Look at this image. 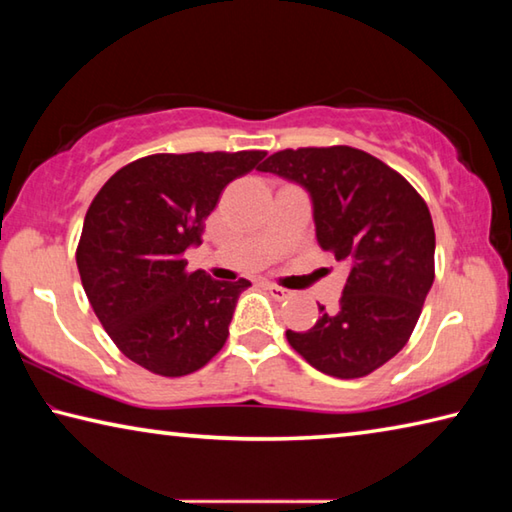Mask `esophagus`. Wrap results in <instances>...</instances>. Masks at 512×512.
I'll return each instance as SVG.
<instances>
[{
	"mask_svg": "<svg viewBox=\"0 0 512 512\" xmlns=\"http://www.w3.org/2000/svg\"><path fill=\"white\" fill-rule=\"evenodd\" d=\"M266 289L271 291V296H273V298H277V300H287V298H291V296H293V293H291L289 289L277 287V284H271V282H266Z\"/></svg>",
	"mask_w": 512,
	"mask_h": 512,
	"instance_id": "34e87169",
	"label": "esophagus"
}]
</instances>
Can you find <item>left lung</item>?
<instances>
[{"mask_svg":"<svg viewBox=\"0 0 512 512\" xmlns=\"http://www.w3.org/2000/svg\"><path fill=\"white\" fill-rule=\"evenodd\" d=\"M259 171L307 189L320 248L350 268L339 311L318 305L314 327L287 329L289 345L329 377L370 375L409 341L433 284L427 203L395 169L352 146L284 149Z\"/></svg>","mask_w":512,"mask_h":512,"instance_id":"obj_1","label":"left lung"}]
</instances>
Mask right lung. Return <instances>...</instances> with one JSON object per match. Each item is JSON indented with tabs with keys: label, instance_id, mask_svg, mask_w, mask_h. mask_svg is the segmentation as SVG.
I'll return each instance as SVG.
<instances>
[{
	"label": "right lung",
	"instance_id": "1",
	"mask_svg": "<svg viewBox=\"0 0 512 512\" xmlns=\"http://www.w3.org/2000/svg\"><path fill=\"white\" fill-rule=\"evenodd\" d=\"M266 151L155 153L121 167L83 221L76 264L94 314L124 357L162 377L201 370L225 339L250 282L189 271L225 185Z\"/></svg>",
	"mask_w": 512,
	"mask_h": 512
}]
</instances>
